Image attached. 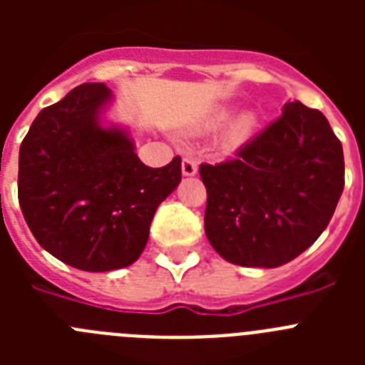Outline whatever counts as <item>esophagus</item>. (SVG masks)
Instances as JSON below:
<instances>
[{
  "label": "esophagus",
  "mask_w": 365,
  "mask_h": 365,
  "mask_svg": "<svg viewBox=\"0 0 365 365\" xmlns=\"http://www.w3.org/2000/svg\"><path fill=\"white\" fill-rule=\"evenodd\" d=\"M195 173H197V164H195V160L190 159V157H185L182 159V175L193 177Z\"/></svg>",
  "instance_id": "esophagus-1"
}]
</instances>
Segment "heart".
<instances>
[{"mask_svg":"<svg viewBox=\"0 0 365 365\" xmlns=\"http://www.w3.org/2000/svg\"><path fill=\"white\" fill-rule=\"evenodd\" d=\"M230 109L221 108L215 111V115L212 117L210 124L219 125L230 117ZM257 128V115L254 111H241L237 113L230 122H228L227 130L222 131V143L228 148H237L241 144L248 143L252 135L256 133Z\"/></svg>","mask_w":365,"mask_h":365,"instance_id":"obj_1","label":"heart"}]
</instances>
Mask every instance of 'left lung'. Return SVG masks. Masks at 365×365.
<instances>
[{
    "label": "left lung",
    "instance_id": "left-lung-1",
    "mask_svg": "<svg viewBox=\"0 0 365 365\" xmlns=\"http://www.w3.org/2000/svg\"><path fill=\"white\" fill-rule=\"evenodd\" d=\"M282 113L237 157L199 168L206 237L234 265L274 269L298 257L344 192V150L327 118L298 100Z\"/></svg>",
    "mask_w": 365,
    "mask_h": 365
}]
</instances>
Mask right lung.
<instances>
[{
	"mask_svg": "<svg viewBox=\"0 0 365 365\" xmlns=\"http://www.w3.org/2000/svg\"><path fill=\"white\" fill-rule=\"evenodd\" d=\"M106 83H82L41 109L19 148L18 199L41 248L74 269L108 272L143 254L180 159L150 168L128 128L104 120Z\"/></svg>",
	"mask_w": 365,
	"mask_h": 365,
	"instance_id": "obj_1",
	"label": "right lung"
}]
</instances>
